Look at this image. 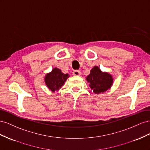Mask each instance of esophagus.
<instances>
[{
	"mask_svg": "<svg viewBox=\"0 0 150 150\" xmlns=\"http://www.w3.org/2000/svg\"><path fill=\"white\" fill-rule=\"evenodd\" d=\"M73 74L75 76H79L81 75V72L79 70H74L73 71Z\"/></svg>",
	"mask_w": 150,
	"mask_h": 150,
	"instance_id": "obj_1",
	"label": "esophagus"
}]
</instances>
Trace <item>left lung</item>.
Here are the masks:
<instances>
[{
  "instance_id": "obj_1",
  "label": "left lung",
  "mask_w": 150,
  "mask_h": 150,
  "mask_svg": "<svg viewBox=\"0 0 150 150\" xmlns=\"http://www.w3.org/2000/svg\"><path fill=\"white\" fill-rule=\"evenodd\" d=\"M86 80L90 87L96 94L105 92L110 88L113 83L112 75L107 72H102L97 66L93 67Z\"/></svg>"
}]
</instances>
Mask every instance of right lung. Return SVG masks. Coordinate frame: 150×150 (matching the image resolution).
Instances as JSON below:
<instances>
[{
    "mask_svg": "<svg viewBox=\"0 0 150 150\" xmlns=\"http://www.w3.org/2000/svg\"><path fill=\"white\" fill-rule=\"evenodd\" d=\"M68 76V74H64L60 69L54 68L50 73L46 75L45 82L50 91L55 92L62 88Z\"/></svg>",
    "mask_w": 150,
    "mask_h": 150,
    "instance_id": "obj_1",
    "label": "right lung"
}]
</instances>
